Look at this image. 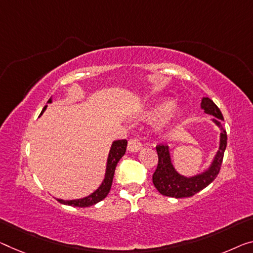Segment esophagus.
I'll list each match as a JSON object with an SVG mask.
<instances>
[{
    "label": "esophagus",
    "mask_w": 253,
    "mask_h": 253,
    "mask_svg": "<svg viewBox=\"0 0 253 253\" xmlns=\"http://www.w3.org/2000/svg\"><path fill=\"white\" fill-rule=\"evenodd\" d=\"M141 148V142L137 139H130L129 142H127V150L131 151V153H135V151H139Z\"/></svg>",
    "instance_id": "1"
}]
</instances>
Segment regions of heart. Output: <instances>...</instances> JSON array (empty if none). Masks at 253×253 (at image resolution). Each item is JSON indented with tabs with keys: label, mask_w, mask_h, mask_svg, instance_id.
Masks as SVG:
<instances>
[{
	"label": "heart",
	"mask_w": 253,
	"mask_h": 253,
	"mask_svg": "<svg viewBox=\"0 0 253 253\" xmlns=\"http://www.w3.org/2000/svg\"><path fill=\"white\" fill-rule=\"evenodd\" d=\"M184 116V108L175 104L169 97L151 100L138 112L137 119L143 122H158L156 132L161 137H167L176 129Z\"/></svg>",
	"instance_id": "obj_1"
}]
</instances>
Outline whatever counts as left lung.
<instances>
[{
  "instance_id": "left-lung-1",
  "label": "left lung",
  "mask_w": 253,
  "mask_h": 253,
  "mask_svg": "<svg viewBox=\"0 0 253 253\" xmlns=\"http://www.w3.org/2000/svg\"><path fill=\"white\" fill-rule=\"evenodd\" d=\"M201 110L206 114L212 115L211 122L219 127V146L215 156L207 169L191 176L182 175L178 173L172 163L169 146H157L158 165L153 175V182L158 192L166 197L172 198H188L192 197L201 190L208 186L218 175L221 162H223L224 151L227 145V134L223 127L224 118L219 108L216 106L208 97H204L200 104Z\"/></svg>"
}]
</instances>
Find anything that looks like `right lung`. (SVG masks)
Instances as JSON below:
<instances>
[{"mask_svg": "<svg viewBox=\"0 0 253 253\" xmlns=\"http://www.w3.org/2000/svg\"><path fill=\"white\" fill-rule=\"evenodd\" d=\"M52 102H53V99H52V97H50L47 103L50 104ZM46 107H47V105L42 108L41 115L44 113ZM126 145H127L126 140H115V141L112 142L110 153H108V156H107L106 169H105V177H104L102 183H100V185L95 190L94 192H91L89 196L80 198V199H72V200L56 199V200L63 205L83 208V207H89V206L95 205L97 203H99V201H102L103 199H105L111 190L116 165H118L120 159L123 157V155L126 154Z\"/></svg>", "mask_w": 253, "mask_h": 253, "instance_id": "1", "label": "right lung"}]
</instances>
